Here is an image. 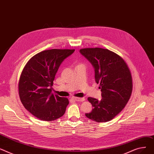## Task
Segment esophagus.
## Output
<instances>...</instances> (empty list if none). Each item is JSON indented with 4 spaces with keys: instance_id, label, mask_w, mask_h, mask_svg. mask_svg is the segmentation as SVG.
Wrapping results in <instances>:
<instances>
[{
    "instance_id": "1",
    "label": "esophagus",
    "mask_w": 154,
    "mask_h": 154,
    "mask_svg": "<svg viewBox=\"0 0 154 154\" xmlns=\"http://www.w3.org/2000/svg\"><path fill=\"white\" fill-rule=\"evenodd\" d=\"M73 99L76 101H80V102L84 101L85 100V99L84 97H73Z\"/></svg>"
}]
</instances>
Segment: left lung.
I'll return each mask as SVG.
<instances>
[{"mask_svg": "<svg viewBox=\"0 0 154 154\" xmlns=\"http://www.w3.org/2000/svg\"><path fill=\"white\" fill-rule=\"evenodd\" d=\"M94 68L95 81L100 84L102 99L89 97L93 109L85 114L97 122L112 120L129 101L132 91V78L125 61L117 54L107 49L88 48L79 50Z\"/></svg>", "mask_w": 154, "mask_h": 154, "instance_id": "8db88e82", "label": "left lung"}]
</instances>
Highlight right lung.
<instances>
[{
    "mask_svg": "<svg viewBox=\"0 0 154 154\" xmlns=\"http://www.w3.org/2000/svg\"><path fill=\"white\" fill-rule=\"evenodd\" d=\"M75 50L51 49L36 54L26 63L19 81V94L25 109L40 120L51 121L65 114L66 97L51 93L61 63Z\"/></svg>",
    "mask_w": 154,
    "mask_h": 154,
    "instance_id": "1",
    "label": "right lung"
}]
</instances>
